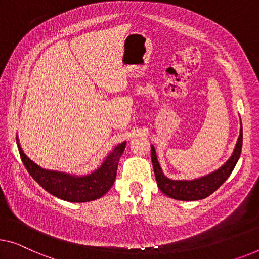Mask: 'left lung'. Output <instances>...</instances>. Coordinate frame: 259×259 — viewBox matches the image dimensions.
Here are the masks:
<instances>
[{
  "label": "left lung",
  "mask_w": 259,
  "mask_h": 259,
  "mask_svg": "<svg viewBox=\"0 0 259 259\" xmlns=\"http://www.w3.org/2000/svg\"><path fill=\"white\" fill-rule=\"evenodd\" d=\"M242 143L243 133L241 128V134L236 143V148H235L233 156L229 158V160L221 168H219L218 171L213 172L211 175L195 180H171L166 178L161 172L159 163L157 160L156 151H154V148L151 145V159L158 187L165 195L177 200L194 201V200L207 198L208 195H210L211 193L218 190L231 175L238 158L241 156Z\"/></svg>",
  "instance_id": "left-lung-1"
}]
</instances>
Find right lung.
Masks as SVG:
<instances>
[{
	"instance_id": "right-lung-1",
	"label": "right lung",
	"mask_w": 259,
	"mask_h": 259,
	"mask_svg": "<svg viewBox=\"0 0 259 259\" xmlns=\"http://www.w3.org/2000/svg\"><path fill=\"white\" fill-rule=\"evenodd\" d=\"M125 144L123 142L117 145L94 173L84 177H73L39 167L25 156L17 143L19 156L29 175L50 194L71 202L93 201L110 190L116 178L118 160L124 151Z\"/></svg>"
}]
</instances>
